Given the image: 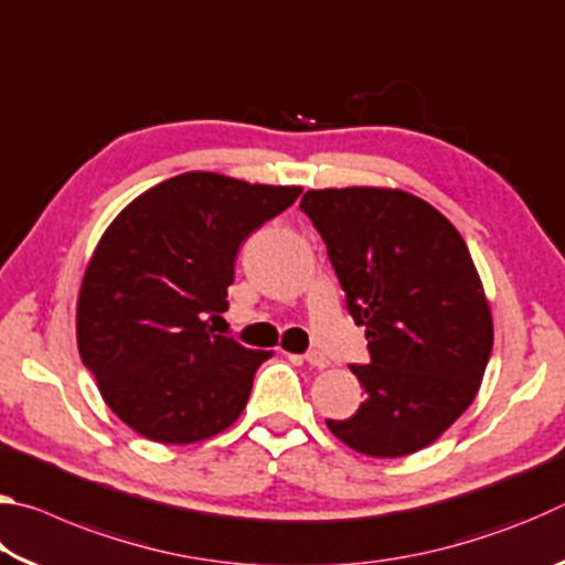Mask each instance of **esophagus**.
<instances>
[{
	"label": "esophagus",
	"instance_id": "esophagus-1",
	"mask_svg": "<svg viewBox=\"0 0 565 565\" xmlns=\"http://www.w3.org/2000/svg\"><path fill=\"white\" fill-rule=\"evenodd\" d=\"M301 361H306V363H309V366H313V369H327V366H329V359L323 356V353H319V351L306 353V356H301Z\"/></svg>",
	"mask_w": 565,
	"mask_h": 565
}]
</instances>
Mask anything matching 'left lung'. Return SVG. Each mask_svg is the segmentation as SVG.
Returning <instances> with one entry per match:
<instances>
[{
    "instance_id": "1",
    "label": "left lung",
    "mask_w": 565,
    "mask_h": 565,
    "mask_svg": "<svg viewBox=\"0 0 565 565\" xmlns=\"http://www.w3.org/2000/svg\"><path fill=\"white\" fill-rule=\"evenodd\" d=\"M301 209L371 353L351 366L366 401L349 418H327L329 431L374 458L416 454L473 404L493 349L491 306L463 236L401 189H311Z\"/></svg>"
}]
</instances>
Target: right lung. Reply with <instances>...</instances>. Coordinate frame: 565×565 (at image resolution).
I'll return each mask as SVG.
<instances>
[{
	"label": "right lung",
	"instance_id": "right-lung-1",
	"mask_svg": "<svg viewBox=\"0 0 565 565\" xmlns=\"http://www.w3.org/2000/svg\"><path fill=\"white\" fill-rule=\"evenodd\" d=\"M301 186L186 171L147 189L102 234L76 299V343L99 394L157 444L226 431L271 351L214 333L244 238Z\"/></svg>",
	"mask_w": 565,
	"mask_h": 565
}]
</instances>
